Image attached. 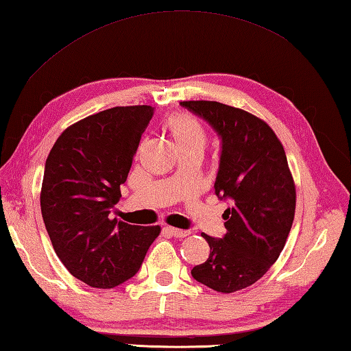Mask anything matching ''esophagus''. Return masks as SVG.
<instances>
[{"instance_id": "34e87169", "label": "esophagus", "mask_w": 351, "mask_h": 351, "mask_svg": "<svg viewBox=\"0 0 351 351\" xmlns=\"http://www.w3.org/2000/svg\"><path fill=\"white\" fill-rule=\"evenodd\" d=\"M165 230H167V232H169L170 235L176 237V239H184V237L189 235V230H182V229H178V228H171V226H167V228H165Z\"/></svg>"}]
</instances>
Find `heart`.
I'll return each instance as SVG.
<instances>
[{
	"instance_id": "b5f03b06",
	"label": "heart",
	"mask_w": 351,
	"mask_h": 351,
	"mask_svg": "<svg viewBox=\"0 0 351 351\" xmlns=\"http://www.w3.org/2000/svg\"><path fill=\"white\" fill-rule=\"evenodd\" d=\"M165 128L175 139L180 152H204L207 141H209V132H207L204 123L190 112H176V114L170 116L165 121Z\"/></svg>"
}]
</instances>
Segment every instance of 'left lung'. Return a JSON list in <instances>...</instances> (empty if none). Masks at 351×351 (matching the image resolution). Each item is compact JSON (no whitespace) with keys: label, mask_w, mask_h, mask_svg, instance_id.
Instances as JSON below:
<instances>
[{"label":"left lung","mask_w":351,"mask_h":351,"mask_svg":"<svg viewBox=\"0 0 351 351\" xmlns=\"http://www.w3.org/2000/svg\"><path fill=\"white\" fill-rule=\"evenodd\" d=\"M206 119L223 139L215 193L229 198L223 239L201 234L210 254L192 269L195 280L217 293L251 287L283 251L295 213V184L287 154L263 119L212 100L180 102Z\"/></svg>","instance_id":"1"}]
</instances>
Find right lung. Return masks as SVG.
Returning a JSON list of instances; mask_svg holds the SVG:
<instances>
[{"mask_svg": "<svg viewBox=\"0 0 351 351\" xmlns=\"http://www.w3.org/2000/svg\"><path fill=\"white\" fill-rule=\"evenodd\" d=\"M154 110L114 106L69 125L47 154L40 206L57 257L93 288H114L139 271L161 232L110 218Z\"/></svg>", "mask_w": 351, "mask_h": 351, "instance_id": "obj_1", "label": "right lung"}]
</instances>
